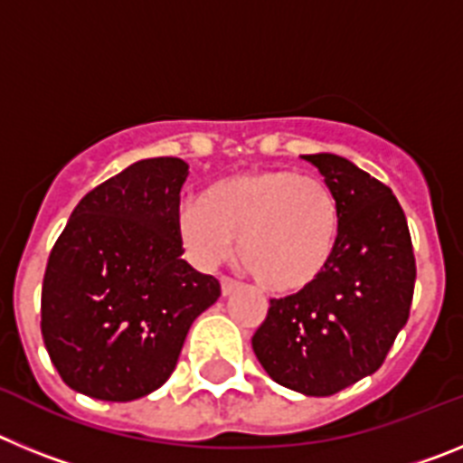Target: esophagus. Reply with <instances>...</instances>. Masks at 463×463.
I'll return each mask as SVG.
<instances>
[{
	"mask_svg": "<svg viewBox=\"0 0 463 463\" xmlns=\"http://www.w3.org/2000/svg\"><path fill=\"white\" fill-rule=\"evenodd\" d=\"M220 285H222V297H229V294L236 292V289L241 288L239 280H234V278H227V276L220 278Z\"/></svg>",
	"mask_w": 463,
	"mask_h": 463,
	"instance_id": "esophagus-1",
	"label": "esophagus"
}]
</instances>
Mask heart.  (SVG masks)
Here are the masks:
<instances>
[{
	"instance_id": "1",
	"label": "heart",
	"mask_w": 463,
	"mask_h": 463,
	"mask_svg": "<svg viewBox=\"0 0 463 463\" xmlns=\"http://www.w3.org/2000/svg\"><path fill=\"white\" fill-rule=\"evenodd\" d=\"M187 250L215 264L236 241L239 264L271 292L313 285L331 264L341 236V208L317 175L260 169L227 175L178 215Z\"/></svg>"
}]
</instances>
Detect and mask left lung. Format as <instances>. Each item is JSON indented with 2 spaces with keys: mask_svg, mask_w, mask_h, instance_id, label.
I'll list each match as a JSON object with an SVG mask.
<instances>
[{
  "mask_svg": "<svg viewBox=\"0 0 463 463\" xmlns=\"http://www.w3.org/2000/svg\"><path fill=\"white\" fill-rule=\"evenodd\" d=\"M304 159L338 199L336 255L313 285L271 298L252 350L282 387L331 396L383 366L411 315L417 269L406 213L390 187L338 155Z\"/></svg>",
  "mask_w": 463,
  "mask_h": 463,
  "instance_id": "8db88e82",
  "label": "left lung"
}]
</instances>
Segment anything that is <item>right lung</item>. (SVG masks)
<instances>
[{
  "label": "right lung",
  "instance_id": "add662e5",
  "mask_svg": "<svg viewBox=\"0 0 463 463\" xmlns=\"http://www.w3.org/2000/svg\"><path fill=\"white\" fill-rule=\"evenodd\" d=\"M178 157L141 159L73 208L48 257L41 334L71 390L134 401L174 373L192 322L218 301V278L181 255Z\"/></svg>",
  "mask_w": 463,
  "mask_h": 463
}]
</instances>
